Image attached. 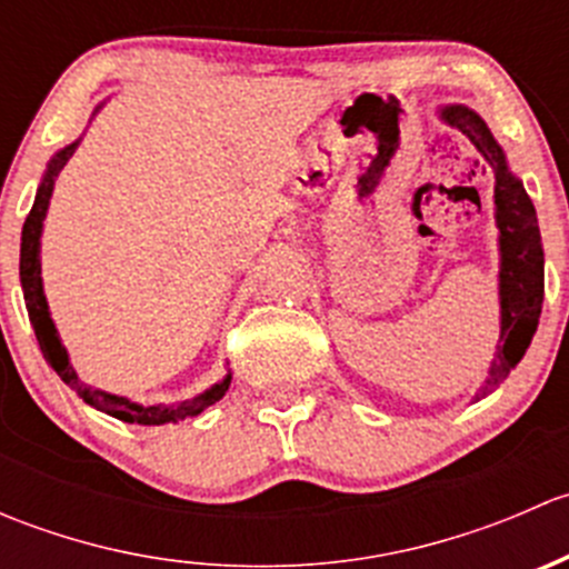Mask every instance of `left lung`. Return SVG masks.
<instances>
[{"label": "left lung", "mask_w": 569, "mask_h": 569, "mask_svg": "<svg viewBox=\"0 0 569 569\" xmlns=\"http://www.w3.org/2000/svg\"><path fill=\"white\" fill-rule=\"evenodd\" d=\"M440 120L451 129H460L476 146V151L485 157L496 173V189H492V203H496V228H498V343L496 358L485 382L476 391L473 399H481L492 388L501 386L509 371L523 360L533 332H537L539 313H542L545 297V252L542 237H539L537 211L531 198L526 194L523 181L512 173L507 162V153L498 146L492 131L465 104H446L438 109Z\"/></svg>", "instance_id": "left-lung-1"}]
</instances>
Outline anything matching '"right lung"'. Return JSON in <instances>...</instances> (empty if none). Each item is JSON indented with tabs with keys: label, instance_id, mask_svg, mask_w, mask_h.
Masks as SVG:
<instances>
[{
	"label": "right lung",
	"instance_id": "obj_1",
	"mask_svg": "<svg viewBox=\"0 0 569 569\" xmlns=\"http://www.w3.org/2000/svg\"><path fill=\"white\" fill-rule=\"evenodd\" d=\"M107 101H101V104L93 109V118L101 112V107ZM79 142H82V137H79V140H73L71 146L60 148V151L49 159V164H46V173L38 183L36 203H32L30 217H27L24 228H21V261H19L21 291H24L27 313H30L32 330H36V338L40 343V352H43V358L49 360L51 369L60 375V380L66 382L71 391H77L79 399H84L90 407L107 412V416L118 418V421L142 423V427H162V423H178V421H183V418L200 416L206 407L214 405V401H220L222 396H226L228 386H231V371H228L220 382H214L211 388H206L203 393H198L194 399H189V401H181V405H176V407L140 405V401H131L129 396L109 393V391H101V388H90L88 382L79 380L77 369H73L71 358H68V349L62 347L60 332H57L54 319H51L49 302H46L43 278H40V233H43V220H46V211H49V200H51V192H54L57 176H60V170L66 168L68 159L73 157V151L79 148Z\"/></svg>",
	"mask_w": 569,
	"mask_h": 569
}]
</instances>
